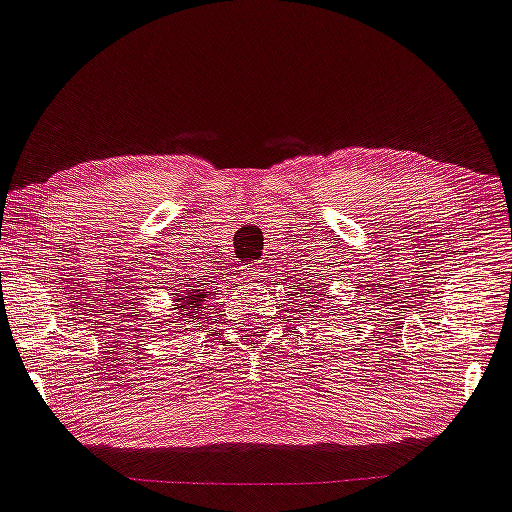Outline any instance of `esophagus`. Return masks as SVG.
Wrapping results in <instances>:
<instances>
[{"mask_svg": "<svg viewBox=\"0 0 512 512\" xmlns=\"http://www.w3.org/2000/svg\"><path fill=\"white\" fill-rule=\"evenodd\" d=\"M263 272H265V269H263V267H254V274H256V276H260V278H263Z\"/></svg>", "mask_w": 512, "mask_h": 512, "instance_id": "34e87169", "label": "esophagus"}]
</instances>
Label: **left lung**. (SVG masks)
Masks as SVG:
<instances>
[{
  "mask_svg": "<svg viewBox=\"0 0 512 512\" xmlns=\"http://www.w3.org/2000/svg\"><path fill=\"white\" fill-rule=\"evenodd\" d=\"M292 294H298V292H292ZM303 296L307 298V301H310L312 305V310H318V318H327V316H330V314H327V307H325V310H321V303L325 301V298H327V294H325V283H321V289H318V285H314V283H310V287H307V289H303ZM312 310H307V312H312ZM301 312H303V307H301Z\"/></svg>",
  "mask_w": 512,
  "mask_h": 512,
  "instance_id": "obj_1",
  "label": "left lung"
}]
</instances>
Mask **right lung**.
Here are the masks:
<instances>
[{
  "instance_id": "right-lung-1",
  "label": "right lung",
  "mask_w": 512,
  "mask_h": 512,
  "mask_svg": "<svg viewBox=\"0 0 512 512\" xmlns=\"http://www.w3.org/2000/svg\"><path fill=\"white\" fill-rule=\"evenodd\" d=\"M211 294V289L207 283H180V294L173 296V307L176 310L171 314L167 321V330H176V327H182L180 332H189L191 323H196L198 318H202V310H205L207 298Z\"/></svg>"
}]
</instances>
